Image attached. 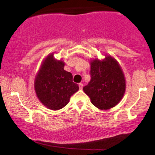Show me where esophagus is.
<instances>
[{"label": "esophagus", "instance_id": "esophagus-1", "mask_svg": "<svg viewBox=\"0 0 155 155\" xmlns=\"http://www.w3.org/2000/svg\"><path fill=\"white\" fill-rule=\"evenodd\" d=\"M83 86H84V84H83L82 83H80L79 84V87L80 89H82L83 88Z\"/></svg>", "mask_w": 155, "mask_h": 155}]
</instances>
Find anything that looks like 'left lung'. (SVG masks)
<instances>
[{"label":"left lung","mask_w":155,"mask_h":155,"mask_svg":"<svg viewBox=\"0 0 155 155\" xmlns=\"http://www.w3.org/2000/svg\"><path fill=\"white\" fill-rule=\"evenodd\" d=\"M91 80L83 90L91 102L100 110L115 107L124 95L126 79L120 65L107 55L102 61H91Z\"/></svg>","instance_id":"1"}]
</instances>
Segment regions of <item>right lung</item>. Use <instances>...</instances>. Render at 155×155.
Returning <instances> with one entry per match:
<instances>
[{
    "instance_id": "right-lung-1",
    "label": "right lung",
    "mask_w": 155,
    "mask_h": 155,
    "mask_svg": "<svg viewBox=\"0 0 155 155\" xmlns=\"http://www.w3.org/2000/svg\"><path fill=\"white\" fill-rule=\"evenodd\" d=\"M64 62L49 54L42 62L35 80V90L40 101L53 110L65 107L79 90L71 73L64 70Z\"/></svg>"
}]
</instances>
